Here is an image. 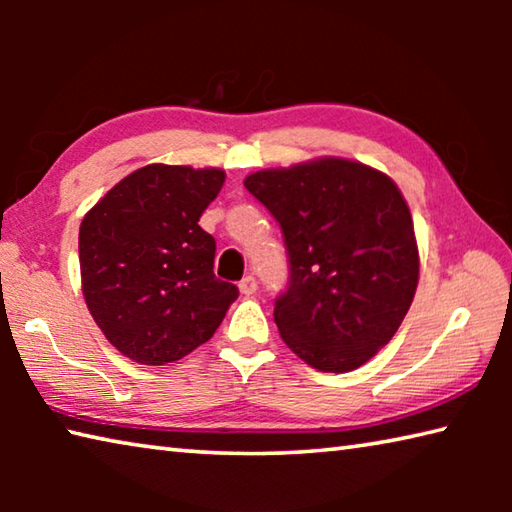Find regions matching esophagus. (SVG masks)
I'll return each instance as SVG.
<instances>
[{
  "label": "esophagus",
  "mask_w": 512,
  "mask_h": 512,
  "mask_svg": "<svg viewBox=\"0 0 512 512\" xmlns=\"http://www.w3.org/2000/svg\"><path fill=\"white\" fill-rule=\"evenodd\" d=\"M239 291L244 293V296H253V293L257 291V280L253 275H246L244 280L239 282Z\"/></svg>",
  "instance_id": "1"
}]
</instances>
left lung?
Instances as JSON below:
<instances>
[{"label": "left lung", "mask_w": 512, "mask_h": 512, "mask_svg": "<svg viewBox=\"0 0 512 512\" xmlns=\"http://www.w3.org/2000/svg\"><path fill=\"white\" fill-rule=\"evenodd\" d=\"M244 185L280 223L289 253V287L273 311L282 341L316 370H357L393 339L418 287L402 192L343 158L255 171Z\"/></svg>", "instance_id": "left-lung-1"}]
</instances>
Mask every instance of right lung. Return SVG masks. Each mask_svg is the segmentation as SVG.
Returning a JSON list of instances; mask_svg holds the SVG:
<instances>
[{"mask_svg": "<svg viewBox=\"0 0 512 512\" xmlns=\"http://www.w3.org/2000/svg\"><path fill=\"white\" fill-rule=\"evenodd\" d=\"M221 169L146 164L83 216L85 305L106 339L144 366L183 359L212 339L239 289L214 275L216 241L198 225Z\"/></svg>", "mask_w": 512, "mask_h": 512, "instance_id": "1", "label": "right lung"}]
</instances>
